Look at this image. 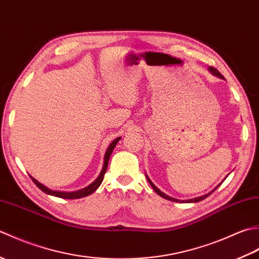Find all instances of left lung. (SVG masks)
Wrapping results in <instances>:
<instances>
[{
	"mask_svg": "<svg viewBox=\"0 0 259 259\" xmlns=\"http://www.w3.org/2000/svg\"><path fill=\"white\" fill-rule=\"evenodd\" d=\"M209 71H210V72L212 73V74H214V75H217V76H219V78H222V79H224V76L222 75V73L221 72H219V71L217 70V69H214V68H212V67H210V68H209ZM147 179H148V181H149V184H150V186L152 187V188H153V190H155L156 192H157V194L159 195V196H160V197H162V198H164V199H168V200H170V201H177V202H198V201H201V200H203V199H205V198H207L209 195H210L211 194V192L214 190V189H216L217 188V187H216V188H214L211 192H209V194H206V195H203V196H200V197H197V198H194V199H189V200H179V199H176V198H172V197H170V196H168V195H166V194H163V192L162 191H160V190H159L158 188H157V187L155 186V185H153L152 183H151V180L149 179V178H148L147 177Z\"/></svg>",
	"mask_w": 259,
	"mask_h": 259,
	"instance_id": "1",
	"label": "left lung"
}]
</instances>
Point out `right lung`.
Wrapping results in <instances>:
<instances>
[{"instance_id":"1","label":"right lung","mask_w":259,"mask_h":259,"mask_svg":"<svg viewBox=\"0 0 259 259\" xmlns=\"http://www.w3.org/2000/svg\"><path fill=\"white\" fill-rule=\"evenodd\" d=\"M121 138L119 137V138L114 139L111 144H110V146L108 147V149L106 151V155H104V160H103V167H102V170L100 175L98 176V178L93 181L92 184H90L88 187H85V188L83 189H80V190H76V191H70V192H67V191H57V190H51L49 189L48 187L43 186L42 184L38 183L37 180H35L33 177H31V179L33 180V183H34L38 188H40L43 192H46V194L48 195H51V196H56V197H59V198H63V199H79V198H82V197H87L91 195L92 192H95L98 188L99 186L101 185L102 180H103V177H104V174H106L107 171V168H108V163H109V159H110V156H111V153L114 149L115 145L118 144L119 140Z\"/></svg>"}]
</instances>
